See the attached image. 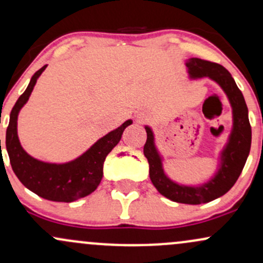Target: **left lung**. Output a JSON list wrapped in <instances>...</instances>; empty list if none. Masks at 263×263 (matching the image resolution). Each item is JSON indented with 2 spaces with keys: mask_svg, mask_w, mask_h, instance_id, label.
Returning a JSON list of instances; mask_svg holds the SVG:
<instances>
[{
  "mask_svg": "<svg viewBox=\"0 0 263 263\" xmlns=\"http://www.w3.org/2000/svg\"><path fill=\"white\" fill-rule=\"evenodd\" d=\"M186 66L193 79L208 77L216 81L231 104L234 123L228 144L221 152L219 171L209 182L198 186L182 185L171 180L163 171L162 157L156 148L155 136L148 126H146L147 141L143 147V153L149 164L151 180L163 197L177 203L197 205L209 203L221 197L236 183L251 148V125L242 92L224 66L199 58H190L186 62Z\"/></svg>",
  "mask_w": 263,
  "mask_h": 263,
  "instance_id": "obj_1",
  "label": "left lung"
}]
</instances>
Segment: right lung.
<instances>
[{
    "label": "right lung",
    "mask_w": 263,
    "mask_h": 263,
    "mask_svg": "<svg viewBox=\"0 0 263 263\" xmlns=\"http://www.w3.org/2000/svg\"><path fill=\"white\" fill-rule=\"evenodd\" d=\"M45 68L47 65L35 71L26 91L18 98L12 108L10 123L6 131V148L10 156L12 170L26 188L47 200L71 203L91 194L98 188L102 179L105 158L121 140L123 131L131 125L132 120H127L119 128L108 132L84 155L71 162L55 164L33 158L22 148L18 140L17 119L20 110L28 101L39 75Z\"/></svg>",
    "instance_id": "right-lung-1"
}]
</instances>
